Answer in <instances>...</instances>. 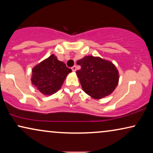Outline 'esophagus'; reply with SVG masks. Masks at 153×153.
<instances>
[{"mask_svg":"<svg viewBox=\"0 0 153 153\" xmlns=\"http://www.w3.org/2000/svg\"><path fill=\"white\" fill-rule=\"evenodd\" d=\"M72 70L73 71V72H76V65H74L73 67H72Z\"/></svg>","mask_w":153,"mask_h":153,"instance_id":"esophagus-1","label":"esophagus"}]
</instances>
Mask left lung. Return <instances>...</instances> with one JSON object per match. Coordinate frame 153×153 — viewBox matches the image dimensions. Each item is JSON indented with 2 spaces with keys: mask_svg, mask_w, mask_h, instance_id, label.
Listing matches in <instances>:
<instances>
[{
  "mask_svg": "<svg viewBox=\"0 0 153 153\" xmlns=\"http://www.w3.org/2000/svg\"><path fill=\"white\" fill-rule=\"evenodd\" d=\"M76 64L81 69L76 73L83 91L95 99L110 95L118 83L119 74L111 62L93 56H85Z\"/></svg>",
  "mask_w": 153,
  "mask_h": 153,
  "instance_id": "obj_1",
  "label": "left lung"
}]
</instances>
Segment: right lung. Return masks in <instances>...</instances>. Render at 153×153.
<instances>
[{
  "instance_id": "obj_1",
  "label": "right lung",
  "mask_w": 153,
  "mask_h": 153,
  "mask_svg": "<svg viewBox=\"0 0 153 153\" xmlns=\"http://www.w3.org/2000/svg\"><path fill=\"white\" fill-rule=\"evenodd\" d=\"M71 72V69L52 54L33 68L31 81L44 95H51L60 90Z\"/></svg>"
}]
</instances>
